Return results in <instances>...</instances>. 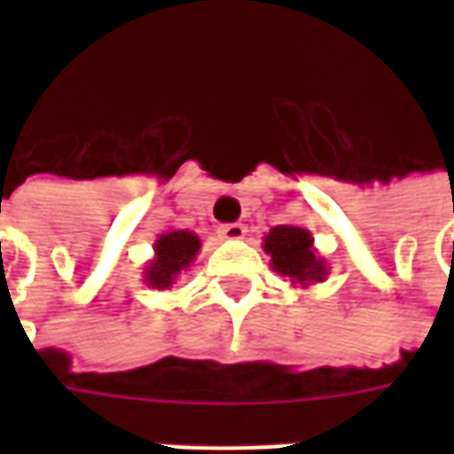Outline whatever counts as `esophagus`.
I'll return each mask as SVG.
<instances>
[{
    "instance_id": "obj_1",
    "label": "esophagus",
    "mask_w": 454,
    "mask_h": 454,
    "mask_svg": "<svg viewBox=\"0 0 454 454\" xmlns=\"http://www.w3.org/2000/svg\"><path fill=\"white\" fill-rule=\"evenodd\" d=\"M221 238H226V240H242L245 233H247V228L242 226V223H226V226L219 228Z\"/></svg>"
}]
</instances>
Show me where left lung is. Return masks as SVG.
Here are the masks:
<instances>
[{
  "mask_svg": "<svg viewBox=\"0 0 454 454\" xmlns=\"http://www.w3.org/2000/svg\"><path fill=\"white\" fill-rule=\"evenodd\" d=\"M263 252L270 254V266L278 276L290 278L294 287L323 283L330 273L327 262L317 254L310 231L301 226L283 223L270 228L263 235Z\"/></svg>",
  "mask_w": 454,
  "mask_h": 454,
  "instance_id": "left-lung-1",
  "label": "left lung"
}]
</instances>
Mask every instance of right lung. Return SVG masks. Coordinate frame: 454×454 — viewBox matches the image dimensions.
<instances>
[{
	"label": "right lung",
	"instance_id": "1",
	"mask_svg": "<svg viewBox=\"0 0 454 454\" xmlns=\"http://www.w3.org/2000/svg\"><path fill=\"white\" fill-rule=\"evenodd\" d=\"M202 242L192 231L188 228H171L157 235L155 254L144 269V283L153 290H169L171 285L176 283L178 276L185 273L195 263Z\"/></svg>",
	"mask_w": 454,
	"mask_h": 454
}]
</instances>
